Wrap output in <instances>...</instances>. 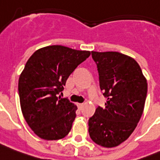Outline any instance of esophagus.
Listing matches in <instances>:
<instances>
[{
	"label": "esophagus",
	"instance_id": "obj_1",
	"mask_svg": "<svg viewBox=\"0 0 160 160\" xmlns=\"http://www.w3.org/2000/svg\"><path fill=\"white\" fill-rule=\"evenodd\" d=\"M82 105H83L82 103H78V109H81L82 107Z\"/></svg>",
	"mask_w": 160,
	"mask_h": 160
}]
</instances>
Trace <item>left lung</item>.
<instances>
[{
  "label": "left lung",
  "mask_w": 160,
  "mask_h": 160,
  "mask_svg": "<svg viewBox=\"0 0 160 160\" xmlns=\"http://www.w3.org/2000/svg\"><path fill=\"white\" fill-rule=\"evenodd\" d=\"M97 66L100 88L107 99L88 120L90 137L107 148L126 141L143 113L147 82L137 62L116 51H92Z\"/></svg>",
  "instance_id": "left-lung-1"
}]
</instances>
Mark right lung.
<instances>
[{
    "label": "right lung",
    "mask_w": 160,
    "mask_h": 160,
    "mask_svg": "<svg viewBox=\"0 0 160 160\" xmlns=\"http://www.w3.org/2000/svg\"><path fill=\"white\" fill-rule=\"evenodd\" d=\"M90 55V51L49 46L36 51L25 64L18 79L21 109L30 128L42 139H62L70 132L77 106L58 95Z\"/></svg>",
    "instance_id": "right-lung-1"
}]
</instances>
